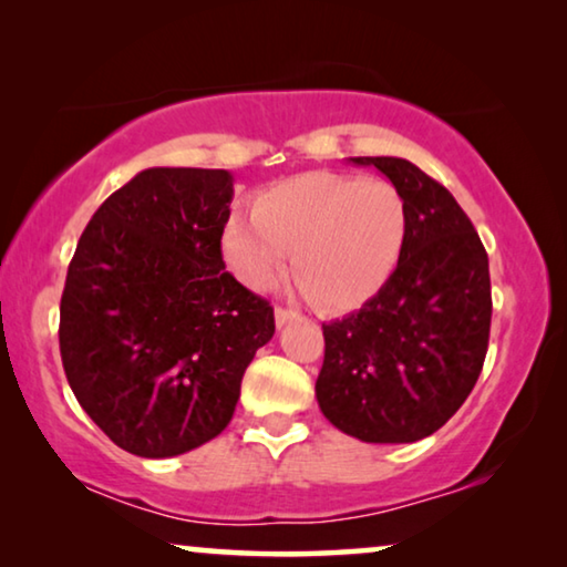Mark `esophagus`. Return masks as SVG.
<instances>
[{
	"instance_id": "1",
	"label": "esophagus",
	"mask_w": 567,
	"mask_h": 567,
	"mask_svg": "<svg viewBox=\"0 0 567 567\" xmlns=\"http://www.w3.org/2000/svg\"><path fill=\"white\" fill-rule=\"evenodd\" d=\"M295 318H298V312H295V310H287V308H275V323H277V328L287 326V323H290V320H295Z\"/></svg>"
}]
</instances>
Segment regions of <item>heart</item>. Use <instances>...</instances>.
<instances>
[{
    "label": "heart",
    "instance_id": "obj_1",
    "mask_svg": "<svg viewBox=\"0 0 567 567\" xmlns=\"http://www.w3.org/2000/svg\"><path fill=\"white\" fill-rule=\"evenodd\" d=\"M404 239L408 203L392 183L316 171L267 188L255 214L234 210L221 251L244 285L267 287L295 261L298 285L320 308L351 310L390 280Z\"/></svg>",
    "mask_w": 567,
    "mask_h": 567
}]
</instances>
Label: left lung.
Listing matches in <instances>:
<instances>
[{
    "mask_svg": "<svg viewBox=\"0 0 567 567\" xmlns=\"http://www.w3.org/2000/svg\"><path fill=\"white\" fill-rule=\"evenodd\" d=\"M377 167L408 203V239L390 280L323 323L316 396L326 420L364 443H415L451 420L484 367L492 328L488 257L451 193L402 157Z\"/></svg>",
    "mask_w": 567,
    "mask_h": 567,
    "instance_id": "8db88e82",
    "label": "left lung"
}]
</instances>
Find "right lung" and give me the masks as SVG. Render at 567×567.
Masks as SVG:
<instances>
[{
    "instance_id": "1",
    "label": "right lung",
    "mask_w": 567,
    "mask_h": 567,
    "mask_svg": "<svg viewBox=\"0 0 567 567\" xmlns=\"http://www.w3.org/2000/svg\"><path fill=\"white\" fill-rule=\"evenodd\" d=\"M234 175L147 167L91 216L68 265L61 359L86 415L142 458L229 425L275 312L226 272Z\"/></svg>"
}]
</instances>
